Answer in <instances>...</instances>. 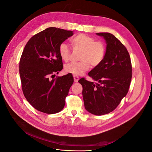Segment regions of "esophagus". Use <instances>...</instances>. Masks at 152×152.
I'll use <instances>...</instances> for the list:
<instances>
[{"mask_svg": "<svg viewBox=\"0 0 152 152\" xmlns=\"http://www.w3.org/2000/svg\"><path fill=\"white\" fill-rule=\"evenodd\" d=\"M73 79H74V82H77L79 80V76L73 75Z\"/></svg>", "mask_w": 152, "mask_h": 152, "instance_id": "obj_1", "label": "esophagus"}]
</instances>
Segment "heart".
<instances>
[{"instance_id":"b5f03b06","label":"heart","mask_w":152,"mask_h":152,"mask_svg":"<svg viewBox=\"0 0 152 152\" xmlns=\"http://www.w3.org/2000/svg\"><path fill=\"white\" fill-rule=\"evenodd\" d=\"M73 49H80L78 63H72L65 66V72L73 75H81L89 70L91 65L93 66L99 65L103 60L106 54V48L103 42L96 41L92 37L84 34H79L70 39ZM58 53L64 61L67 62L70 57V50L66 44L62 42L59 45Z\"/></svg>"}]
</instances>
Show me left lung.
I'll list each match as a JSON object with an SVG mask.
<instances>
[{
    "mask_svg": "<svg viewBox=\"0 0 152 152\" xmlns=\"http://www.w3.org/2000/svg\"><path fill=\"white\" fill-rule=\"evenodd\" d=\"M107 43L105 56L88 75L96 83L82 78V96L86 110L96 115L113 111L128 93L132 78V65L126 47L113 35L97 33Z\"/></svg>",
    "mask_w": 152,
    "mask_h": 152,
    "instance_id": "left-lung-1",
    "label": "left lung"
}]
</instances>
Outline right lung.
Returning <instances> with one entry per match:
<instances>
[{"mask_svg": "<svg viewBox=\"0 0 152 152\" xmlns=\"http://www.w3.org/2000/svg\"><path fill=\"white\" fill-rule=\"evenodd\" d=\"M73 35V31L50 27L32 37L23 51L20 61L23 93L32 107L41 112L56 113L65 107L73 83L72 75L50 77L63 69L59 45Z\"/></svg>", "mask_w": 152, "mask_h": 152, "instance_id": "1", "label": "right lung"}]
</instances>
